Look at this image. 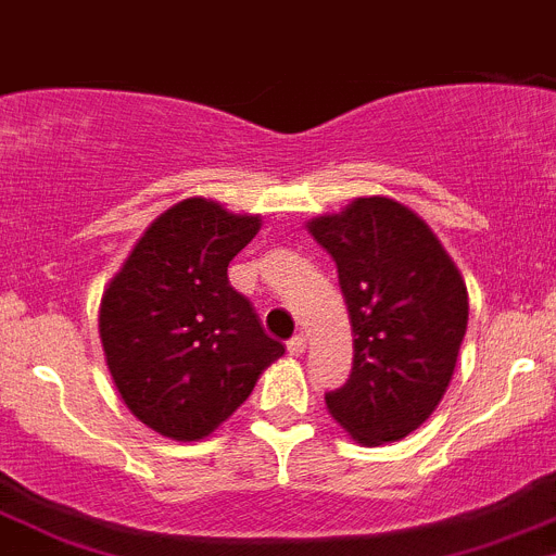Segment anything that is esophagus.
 <instances>
[{
    "label": "esophagus",
    "instance_id": "1",
    "mask_svg": "<svg viewBox=\"0 0 556 556\" xmlns=\"http://www.w3.org/2000/svg\"><path fill=\"white\" fill-rule=\"evenodd\" d=\"M304 349H307V338H304V334H293V338L288 340V354H290V357H302Z\"/></svg>",
    "mask_w": 556,
    "mask_h": 556
}]
</instances>
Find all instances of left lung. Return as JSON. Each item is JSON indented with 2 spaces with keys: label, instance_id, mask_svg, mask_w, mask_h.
Instances as JSON below:
<instances>
[{
  "label": "left lung",
  "instance_id": "1",
  "mask_svg": "<svg viewBox=\"0 0 556 556\" xmlns=\"http://www.w3.org/2000/svg\"><path fill=\"white\" fill-rule=\"evenodd\" d=\"M334 260L354 334L352 374L324 402L365 446L399 440L438 407L468 327V293L452 257L413 210L357 199L309 222Z\"/></svg>",
  "mask_w": 556,
  "mask_h": 556
}]
</instances>
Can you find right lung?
Wrapping results in <instances>:
<instances>
[{
    "mask_svg": "<svg viewBox=\"0 0 556 556\" xmlns=\"http://www.w3.org/2000/svg\"><path fill=\"white\" fill-rule=\"evenodd\" d=\"M257 229V216L185 199L143 232L104 290L99 334L110 377L154 432L204 438L285 354L227 277L229 260Z\"/></svg>",
    "mask_w": 556,
    "mask_h": 556,
    "instance_id": "1",
    "label": "right lung"
}]
</instances>
